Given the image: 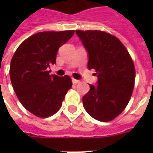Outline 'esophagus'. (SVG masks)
Returning <instances> with one entry per match:
<instances>
[{"label": "esophagus", "instance_id": "1", "mask_svg": "<svg viewBox=\"0 0 153 153\" xmlns=\"http://www.w3.org/2000/svg\"><path fill=\"white\" fill-rule=\"evenodd\" d=\"M79 80H76V79H74L72 78V82H73L74 84H77V83H79Z\"/></svg>", "mask_w": 153, "mask_h": 153}]
</instances>
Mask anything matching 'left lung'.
Returning <instances> with one entry per match:
<instances>
[{
    "label": "left lung",
    "mask_w": 153,
    "mask_h": 153,
    "mask_svg": "<svg viewBox=\"0 0 153 153\" xmlns=\"http://www.w3.org/2000/svg\"><path fill=\"white\" fill-rule=\"evenodd\" d=\"M88 54V68L94 69L97 85L82 98L86 111L94 119L109 122L125 109L132 95L135 69L119 39L100 30H76Z\"/></svg>",
    "instance_id": "left-lung-1"
}]
</instances>
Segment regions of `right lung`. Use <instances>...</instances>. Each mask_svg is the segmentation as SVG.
<instances>
[{"label":"right lung","instance_id":"add662e5","mask_svg":"<svg viewBox=\"0 0 153 153\" xmlns=\"http://www.w3.org/2000/svg\"><path fill=\"white\" fill-rule=\"evenodd\" d=\"M74 30L43 31L24 41L12 58L10 78L19 100L38 117L56 113L72 82L69 76L49 75L56 64L59 48L73 36Z\"/></svg>","mask_w":153,"mask_h":153}]
</instances>
